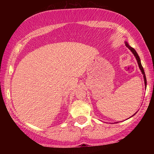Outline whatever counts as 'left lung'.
<instances>
[{"instance_id":"8db88e82","label":"left lung","mask_w":154,"mask_h":154,"mask_svg":"<svg viewBox=\"0 0 154 154\" xmlns=\"http://www.w3.org/2000/svg\"><path fill=\"white\" fill-rule=\"evenodd\" d=\"M125 45H126V46L128 47V48L130 49V51H131V52L132 53V54H133L134 56H135V57L136 58V60H137V64H138V66H139L141 72H142V74H143V79H144L145 86H146V75H145L144 69H143V68L142 64H141L140 59V57H139L138 54H137V52H136V51L135 50V49L133 48H132L131 46H130V45H129L128 43H127V42H125ZM135 114H136V113H135ZM135 114H134V115H135ZM132 116H133V115H132Z\"/></svg>"}]
</instances>
